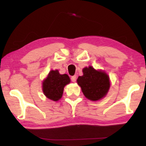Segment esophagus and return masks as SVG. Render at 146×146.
Wrapping results in <instances>:
<instances>
[{
  "label": "esophagus",
  "mask_w": 146,
  "mask_h": 146,
  "mask_svg": "<svg viewBox=\"0 0 146 146\" xmlns=\"http://www.w3.org/2000/svg\"><path fill=\"white\" fill-rule=\"evenodd\" d=\"M76 79H77V77L75 76V75H73V76H72L71 78V81L73 82H75V81H76Z\"/></svg>",
  "instance_id": "obj_1"
}]
</instances>
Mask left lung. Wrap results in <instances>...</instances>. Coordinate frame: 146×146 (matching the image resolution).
Listing matches in <instances>:
<instances>
[{"label": "left lung", "mask_w": 146, "mask_h": 146, "mask_svg": "<svg viewBox=\"0 0 146 146\" xmlns=\"http://www.w3.org/2000/svg\"><path fill=\"white\" fill-rule=\"evenodd\" d=\"M82 72L83 75L78 77L77 82L84 96L91 101L104 98L110 88L108 75L104 71H97L91 66L84 68Z\"/></svg>", "instance_id": "1"}]
</instances>
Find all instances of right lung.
Masks as SVG:
<instances>
[{
  "instance_id": "right-lung-1",
  "label": "right lung",
  "mask_w": 146,
  "mask_h": 146,
  "mask_svg": "<svg viewBox=\"0 0 146 146\" xmlns=\"http://www.w3.org/2000/svg\"><path fill=\"white\" fill-rule=\"evenodd\" d=\"M71 80L67 74H60L58 70H51L42 82V91L46 98L57 102L62 96L64 86Z\"/></svg>"
}]
</instances>
